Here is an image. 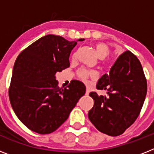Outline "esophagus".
I'll use <instances>...</instances> for the list:
<instances>
[{"label":"esophagus","instance_id":"obj_1","mask_svg":"<svg viewBox=\"0 0 154 154\" xmlns=\"http://www.w3.org/2000/svg\"><path fill=\"white\" fill-rule=\"evenodd\" d=\"M89 90L88 89H86V91H85V95H89Z\"/></svg>","mask_w":154,"mask_h":154}]
</instances>
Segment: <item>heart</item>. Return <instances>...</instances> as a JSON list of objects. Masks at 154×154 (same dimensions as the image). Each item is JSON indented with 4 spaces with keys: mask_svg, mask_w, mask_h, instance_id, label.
<instances>
[{
    "mask_svg": "<svg viewBox=\"0 0 154 154\" xmlns=\"http://www.w3.org/2000/svg\"><path fill=\"white\" fill-rule=\"evenodd\" d=\"M94 47L96 49V51L97 53L99 58L101 59H104L106 57L109 56L110 53V49L108 45L103 42H97L96 44L94 45ZM77 57V53H74L72 55V58H75ZM95 73L92 71H89V70L85 69H81L78 71V76L82 80H86L89 77H93L94 76Z\"/></svg>",
    "mask_w": 154,
    "mask_h": 154,
    "instance_id": "b5f03b06",
    "label": "heart"
}]
</instances>
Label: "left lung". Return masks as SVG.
<instances>
[{
    "label": "left lung",
    "instance_id": "1",
    "mask_svg": "<svg viewBox=\"0 0 154 154\" xmlns=\"http://www.w3.org/2000/svg\"><path fill=\"white\" fill-rule=\"evenodd\" d=\"M97 89L107 90V96L92 92L94 101L89 119L103 134L118 136L134 123L143 106L147 82L140 60L125 51L115 61L109 73L98 80Z\"/></svg>",
    "mask_w": 154,
    "mask_h": 154
}]
</instances>
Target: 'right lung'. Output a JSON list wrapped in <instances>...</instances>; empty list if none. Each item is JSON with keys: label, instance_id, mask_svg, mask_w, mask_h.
<instances>
[{"label": "right lung", "instance_id": "1", "mask_svg": "<svg viewBox=\"0 0 154 154\" xmlns=\"http://www.w3.org/2000/svg\"><path fill=\"white\" fill-rule=\"evenodd\" d=\"M60 36L41 37L24 49L13 69L8 97L13 111L25 126L40 134L57 129L68 119L85 85L73 80L68 88L57 86L56 73L69 67V55L77 42Z\"/></svg>", "mask_w": 154, "mask_h": 154}]
</instances>
